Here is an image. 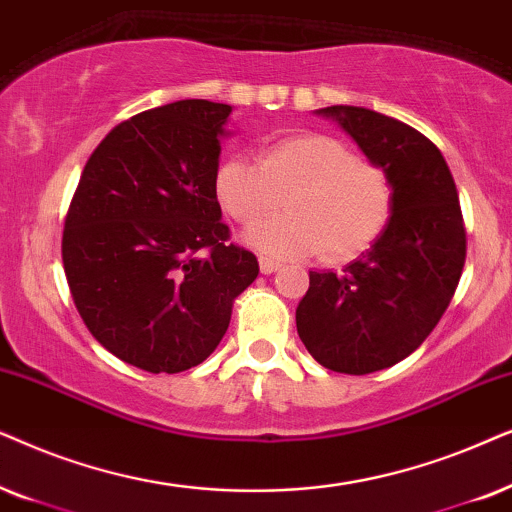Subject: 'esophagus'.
I'll return each mask as SVG.
<instances>
[{"instance_id": "1", "label": "esophagus", "mask_w": 512, "mask_h": 512, "mask_svg": "<svg viewBox=\"0 0 512 512\" xmlns=\"http://www.w3.org/2000/svg\"><path fill=\"white\" fill-rule=\"evenodd\" d=\"M283 264L278 260H271V257H260V271L262 274H274V271L281 269Z\"/></svg>"}]
</instances>
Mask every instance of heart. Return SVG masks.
<instances>
[{
	"label": "heart",
	"instance_id": "b5f03b06",
	"mask_svg": "<svg viewBox=\"0 0 512 512\" xmlns=\"http://www.w3.org/2000/svg\"><path fill=\"white\" fill-rule=\"evenodd\" d=\"M224 213L252 227L281 206L288 213L245 234L264 255L351 260L381 236L393 210L386 173L344 142L320 133L290 135L264 147L257 166L231 156L215 170Z\"/></svg>",
	"mask_w": 512,
	"mask_h": 512
}]
</instances>
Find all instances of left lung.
Instances as JSON below:
<instances>
[{
  "label": "left lung",
  "mask_w": 512,
  "mask_h": 512,
  "mask_svg": "<svg viewBox=\"0 0 512 512\" xmlns=\"http://www.w3.org/2000/svg\"><path fill=\"white\" fill-rule=\"evenodd\" d=\"M332 119L393 189L386 229L358 260L309 271L297 332L327 370L370 374L417 351L452 302L466 262L459 194L440 149L374 109L332 105Z\"/></svg>",
  "instance_id": "left-lung-1"
}]
</instances>
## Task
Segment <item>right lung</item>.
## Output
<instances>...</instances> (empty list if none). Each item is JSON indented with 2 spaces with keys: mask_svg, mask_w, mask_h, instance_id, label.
Segmentation results:
<instances>
[{
  "mask_svg": "<svg viewBox=\"0 0 512 512\" xmlns=\"http://www.w3.org/2000/svg\"><path fill=\"white\" fill-rule=\"evenodd\" d=\"M231 105L177 100L107 133L81 173L63 231L74 304L109 353L185 372L222 342L231 304L260 274L227 243L215 170Z\"/></svg>",
  "mask_w": 512,
  "mask_h": 512,
  "instance_id": "right-lung-1",
  "label": "right lung"
}]
</instances>
